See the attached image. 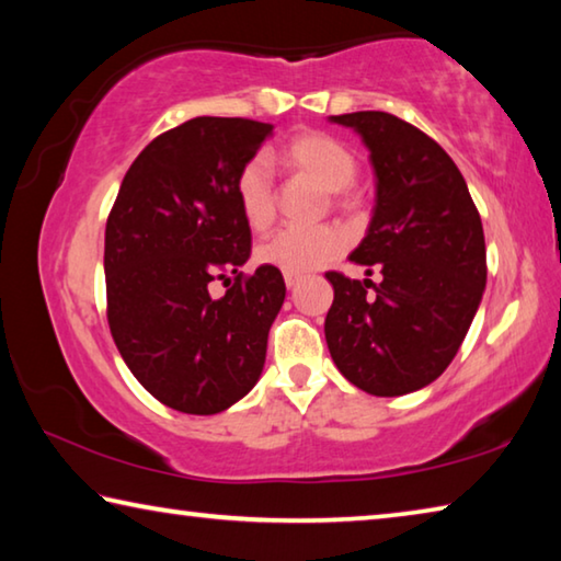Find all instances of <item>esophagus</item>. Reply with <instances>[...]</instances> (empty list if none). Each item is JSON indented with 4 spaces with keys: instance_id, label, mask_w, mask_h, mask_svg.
<instances>
[{
    "instance_id": "obj_1",
    "label": "esophagus",
    "mask_w": 561,
    "mask_h": 561,
    "mask_svg": "<svg viewBox=\"0 0 561 561\" xmlns=\"http://www.w3.org/2000/svg\"><path fill=\"white\" fill-rule=\"evenodd\" d=\"M284 284H287L289 289H294L299 284V277H294V274H284Z\"/></svg>"
}]
</instances>
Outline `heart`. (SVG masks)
I'll return each instance as SVG.
<instances>
[{
  "mask_svg": "<svg viewBox=\"0 0 561 561\" xmlns=\"http://www.w3.org/2000/svg\"><path fill=\"white\" fill-rule=\"evenodd\" d=\"M279 163L291 173L307 175L327 193H336L339 203H348L346 187L356 180V156L339 138L321 130H301L291 136L277 153ZM234 201L242 220L254 232L267 230L277 215L270 165L262 158H252L234 178ZM346 247V234L336 227H287L274 232L257 247L260 264L279 270L282 274H309L334 262Z\"/></svg>",
  "mask_w": 561,
  "mask_h": 561,
  "instance_id": "b5f03b06",
  "label": "heart"
}]
</instances>
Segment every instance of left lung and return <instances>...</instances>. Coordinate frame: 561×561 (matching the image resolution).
Masks as SVG:
<instances>
[{
    "instance_id": "8db88e82",
    "label": "left lung",
    "mask_w": 561,
    "mask_h": 561,
    "mask_svg": "<svg viewBox=\"0 0 561 561\" xmlns=\"http://www.w3.org/2000/svg\"><path fill=\"white\" fill-rule=\"evenodd\" d=\"M329 121L354 128L371 153L376 205L348 260L383 277L374 284L327 272L334 287L329 354L360 391L413 393L450 366L482 301L480 213L453 158L411 123L383 111Z\"/></svg>"
}]
</instances>
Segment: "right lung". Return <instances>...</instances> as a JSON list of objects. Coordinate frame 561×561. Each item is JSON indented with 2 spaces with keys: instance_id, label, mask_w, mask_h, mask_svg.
Masks as SVG:
<instances>
[{
  "instance_id": "obj_1",
  "label": "right lung",
  "mask_w": 561,
  "mask_h": 561,
  "mask_svg": "<svg viewBox=\"0 0 561 561\" xmlns=\"http://www.w3.org/2000/svg\"><path fill=\"white\" fill-rule=\"evenodd\" d=\"M272 123L201 116L165 130L123 178L106 222L108 327L130 374L160 403L215 415L260 381L284 294L282 272L252 277V232L234 178ZM236 274L215 300L209 282Z\"/></svg>"
}]
</instances>
